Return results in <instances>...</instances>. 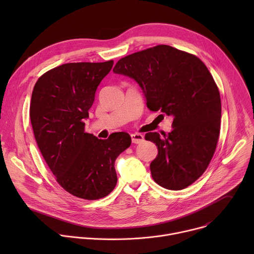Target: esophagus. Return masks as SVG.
<instances>
[{
	"mask_svg": "<svg viewBox=\"0 0 254 254\" xmlns=\"http://www.w3.org/2000/svg\"><path fill=\"white\" fill-rule=\"evenodd\" d=\"M130 137H131V141L133 143H140V142H142L144 140L143 135L140 134V133H136V132L135 133H131Z\"/></svg>",
	"mask_w": 254,
	"mask_h": 254,
	"instance_id": "34e87169",
	"label": "esophagus"
}]
</instances>
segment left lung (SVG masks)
<instances>
[{
  "mask_svg": "<svg viewBox=\"0 0 254 254\" xmlns=\"http://www.w3.org/2000/svg\"><path fill=\"white\" fill-rule=\"evenodd\" d=\"M114 72L139 85L150 111L173 118L171 132L144 136L158 147L150 166L155 182L169 190L193 184L207 169L220 132V93L206 65L195 55L158 45L122 58Z\"/></svg>",
  "mask_w": 254,
  "mask_h": 254,
  "instance_id": "obj_1",
  "label": "left lung"
}]
</instances>
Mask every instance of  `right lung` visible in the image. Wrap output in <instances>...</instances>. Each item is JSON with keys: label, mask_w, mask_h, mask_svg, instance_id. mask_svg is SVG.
<instances>
[{"label": "right lung", "mask_w": 254, "mask_h": 254, "mask_svg": "<svg viewBox=\"0 0 254 254\" xmlns=\"http://www.w3.org/2000/svg\"><path fill=\"white\" fill-rule=\"evenodd\" d=\"M113 65V60L62 64L38 79L31 97V124L44 160L64 190L86 200L115 189L116 160L131 143L127 132L99 139L84 131L97 86Z\"/></svg>", "instance_id": "add662e5"}]
</instances>
